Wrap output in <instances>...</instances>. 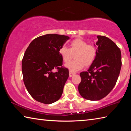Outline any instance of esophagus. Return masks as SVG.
Returning a JSON list of instances; mask_svg holds the SVG:
<instances>
[{"label":"esophagus","instance_id":"1","mask_svg":"<svg viewBox=\"0 0 131 131\" xmlns=\"http://www.w3.org/2000/svg\"><path fill=\"white\" fill-rule=\"evenodd\" d=\"M69 77H72L73 76V75H74L76 73H74V72H71V71H69Z\"/></svg>","mask_w":131,"mask_h":131}]
</instances>
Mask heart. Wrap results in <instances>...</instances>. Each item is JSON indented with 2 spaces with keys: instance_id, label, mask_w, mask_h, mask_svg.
<instances>
[{
  "instance_id": "heart-1",
  "label": "heart",
  "mask_w": 131,
  "mask_h": 131,
  "mask_svg": "<svg viewBox=\"0 0 131 131\" xmlns=\"http://www.w3.org/2000/svg\"><path fill=\"white\" fill-rule=\"evenodd\" d=\"M59 54L65 63L69 62L74 55V60L66 64L65 67L71 72H77L82 69L84 65L88 67L94 62L97 50L95 46L88 44L84 40L76 39L70 42L69 48L62 46Z\"/></svg>"
}]
</instances>
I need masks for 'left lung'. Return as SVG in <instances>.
<instances>
[{
	"mask_svg": "<svg viewBox=\"0 0 131 131\" xmlns=\"http://www.w3.org/2000/svg\"><path fill=\"white\" fill-rule=\"evenodd\" d=\"M96 45V59L87 72L80 73L81 81L78 87L81 96L90 101L101 100L109 94L121 68V51L112 40L98 35Z\"/></svg>",
	"mask_w": 131,
	"mask_h": 131,
	"instance_id": "left-lung-1",
	"label": "left lung"
}]
</instances>
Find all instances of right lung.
Segmentation results:
<instances>
[{"mask_svg":"<svg viewBox=\"0 0 131 131\" xmlns=\"http://www.w3.org/2000/svg\"><path fill=\"white\" fill-rule=\"evenodd\" d=\"M70 37L47 34L35 39L29 45L22 61L24 83L35 100L51 104L59 100L69 77V70L61 67L59 50ZM57 68L54 72L53 70Z\"/></svg>","mask_w":131,"mask_h":131,"instance_id":"right-lung-1","label":"right lung"}]
</instances>
